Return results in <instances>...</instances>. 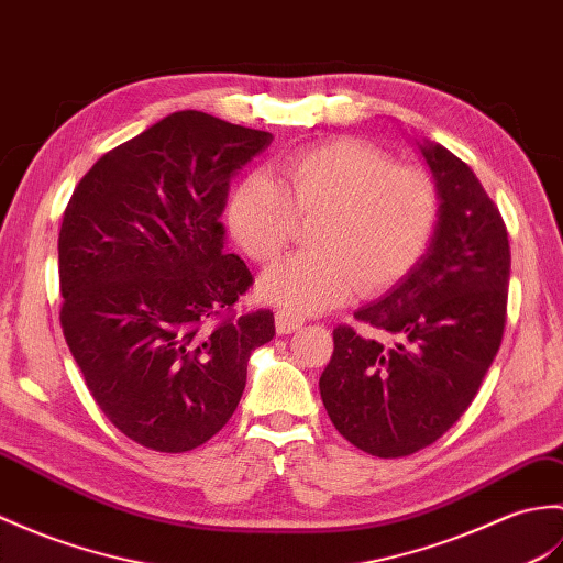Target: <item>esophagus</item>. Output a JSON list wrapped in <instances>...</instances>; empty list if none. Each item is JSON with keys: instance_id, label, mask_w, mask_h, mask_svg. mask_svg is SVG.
<instances>
[{"instance_id": "esophagus-1", "label": "esophagus", "mask_w": 563, "mask_h": 563, "mask_svg": "<svg viewBox=\"0 0 563 563\" xmlns=\"http://www.w3.org/2000/svg\"><path fill=\"white\" fill-rule=\"evenodd\" d=\"M302 323H305V321L299 319V317H292L290 311H276V331H278L280 335L295 333Z\"/></svg>"}]
</instances>
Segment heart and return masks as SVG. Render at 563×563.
Listing matches in <instances>:
<instances>
[{
	"mask_svg": "<svg viewBox=\"0 0 563 563\" xmlns=\"http://www.w3.org/2000/svg\"><path fill=\"white\" fill-rule=\"evenodd\" d=\"M285 189L250 173L232 189L228 225L244 254L268 264L313 220L311 252L283 258L258 280L266 302L313 313L357 290L378 295L400 283L427 252L439 194L420 167L396 165L362 139H331L287 155Z\"/></svg>",
	"mask_w": 563,
	"mask_h": 563,
	"instance_id": "obj_1",
	"label": "heart"
}]
</instances>
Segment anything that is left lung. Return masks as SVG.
<instances>
[{"mask_svg": "<svg viewBox=\"0 0 563 563\" xmlns=\"http://www.w3.org/2000/svg\"><path fill=\"white\" fill-rule=\"evenodd\" d=\"M439 220L427 254L376 302L362 331L333 329L319 378L333 427L360 451L400 459L461 420L499 352L511 250L499 208L461 158L427 141Z\"/></svg>", "mask_w": 563, "mask_h": 563, "instance_id": "8db88e82", "label": "left lung"}]
</instances>
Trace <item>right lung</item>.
<instances>
[{
	"label": "right lung",
	"instance_id": "obj_1",
	"mask_svg": "<svg viewBox=\"0 0 563 563\" xmlns=\"http://www.w3.org/2000/svg\"><path fill=\"white\" fill-rule=\"evenodd\" d=\"M268 132L181 110L108 151L59 230L62 331L90 396L124 437L161 453L228 424L273 311H234L254 278L225 254L230 179Z\"/></svg>",
	"mask_w": 563,
	"mask_h": 563
}]
</instances>
